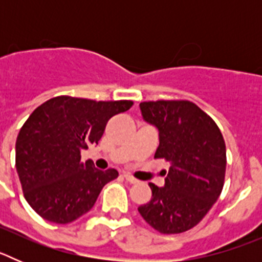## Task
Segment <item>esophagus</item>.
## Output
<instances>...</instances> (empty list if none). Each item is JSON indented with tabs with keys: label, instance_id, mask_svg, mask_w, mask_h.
Listing matches in <instances>:
<instances>
[{
	"label": "esophagus",
	"instance_id": "esophagus-1",
	"mask_svg": "<svg viewBox=\"0 0 262 262\" xmlns=\"http://www.w3.org/2000/svg\"><path fill=\"white\" fill-rule=\"evenodd\" d=\"M124 178H126V181L129 182V184H138L139 182V180H136L135 177H133V176L128 174V173H126V174H124Z\"/></svg>",
	"mask_w": 262,
	"mask_h": 262
}]
</instances>
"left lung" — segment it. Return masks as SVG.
Masks as SVG:
<instances>
[{
    "label": "left lung",
    "mask_w": 262,
    "mask_h": 262,
    "mask_svg": "<svg viewBox=\"0 0 262 262\" xmlns=\"http://www.w3.org/2000/svg\"><path fill=\"white\" fill-rule=\"evenodd\" d=\"M139 106L143 119L159 129L155 159H165L170 166L163 187L149 182L151 201L138 210L159 232H185L202 221L222 193L227 164L223 135L190 101Z\"/></svg>",
    "instance_id": "1"
}]
</instances>
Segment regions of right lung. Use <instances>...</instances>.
Masks as SVG:
<instances>
[{"label":"right lung","instance_id":"1","mask_svg":"<svg viewBox=\"0 0 262 262\" xmlns=\"http://www.w3.org/2000/svg\"><path fill=\"white\" fill-rule=\"evenodd\" d=\"M133 101H93L60 96L32 111L15 143V168L23 195L43 219L67 224L86 214L115 169L99 170L81 151L98 144L111 117Z\"/></svg>","mask_w":262,"mask_h":262}]
</instances>
